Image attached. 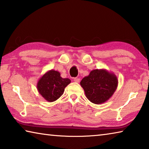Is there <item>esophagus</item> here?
I'll return each mask as SVG.
<instances>
[{
  "instance_id": "1",
  "label": "esophagus",
  "mask_w": 149,
  "mask_h": 149,
  "mask_svg": "<svg viewBox=\"0 0 149 149\" xmlns=\"http://www.w3.org/2000/svg\"><path fill=\"white\" fill-rule=\"evenodd\" d=\"M74 81L75 82H76V83H79V81H80V79H79V78H74Z\"/></svg>"
}]
</instances>
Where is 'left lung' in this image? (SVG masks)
<instances>
[{
  "instance_id": "1",
  "label": "left lung",
  "mask_w": 149,
  "mask_h": 149,
  "mask_svg": "<svg viewBox=\"0 0 149 149\" xmlns=\"http://www.w3.org/2000/svg\"><path fill=\"white\" fill-rule=\"evenodd\" d=\"M87 99L96 104L107 102L114 95L118 79L114 73L106 69H96L80 82Z\"/></svg>"
}]
</instances>
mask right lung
<instances>
[{"label": "right lung", "mask_w": 149, "mask_h": 149, "mask_svg": "<svg viewBox=\"0 0 149 149\" xmlns=\"http://www.w3.org/2000/svg\"><path fill=\"white\" fill-rule=\"evenodd\" d=\"M71 83L68 78H62L60 73L50 70L39 78L37 84L38 92L48 102H54L61 97L64 89Z\"/></svg>", "instance_id": "1"}]
</instances>
